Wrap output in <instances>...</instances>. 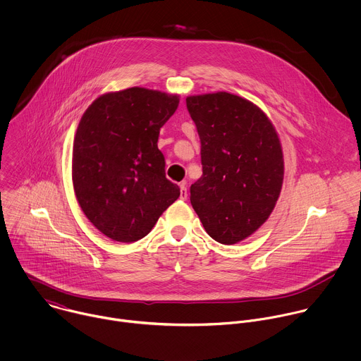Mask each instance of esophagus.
Returning <instances> with one entry per match:
<instances>
[{
    "mask_svg": "<svg viewBox=\"0 0 361 361\" xmlns=\"http://www.w3.org/2000/svg\"><path fill=\"white\" fill-rule=\"evenodd\" d=\"M180 200H187V187H185V183H180Z\"/></svg>",
    "mask_w": 361,
    "mask_h": 361,
    "instance_id": "obj_1",
    "label": "esophagus"
}]
</instances>
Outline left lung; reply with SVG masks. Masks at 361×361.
<instances>
[{
    "label": "left lung",
    "instance_id": "1",
    "mask_svg": "<svg viewBox=\"0 0 361 361\" xmlns=\"http://www.w3.org/2000/svg\"><path fill=\"white\" fill-rule=\"evenodd\" d=\"M201 142L202 176L190 201L207 233L224 245L252 235L271 215L283 183V153L269 117L228 92L188 96Z\"/></svg>",
    "mask_w": 361,
    "mask_h": 361
}]
</instances>
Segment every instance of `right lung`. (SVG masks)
<instances>
[{"label": "right lung", "instance_id": "add662e5", "mask_svg": "<svg viewBox=\"0 0 361 361\" xmlns=\"http://www.w3.org/2000/svg\"><path fill=\"white\" fill-rule=\"evenodd\" d=\"M178 103V94L136 86L99 96L80 118L72 152L75 195L113 241H139L180 197L157 147Z\"/></svg>", "mask_w": 361, "mask_h": 361}]
</instances>
